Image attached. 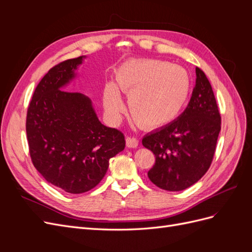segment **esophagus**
<instances>
[{
	"instance_id": "1",
	"label": "esophagus",
	"mask_w": 252,
	"mask_h": 252,
	"mask_svg": "<svg viewBox=\"0 0 252 252\" xmlns=\"http://www.w3.org/2000/svg\"><path fill=\"white\" fill-rule=\"evenodd\" d=\"M126 145L129 148H135L139 146V140L134 138V136H127L126 138Z\"/></svg>"
}]
</instances>
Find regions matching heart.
Instances as JSON below:
<instances>
[{"label":"heart","mask_w":252,"mask_h":252,"mask_svg":"<svg viewBox=\"0 0 252 252\" xmlns=\"http://www.w3.org/2000/svg\"><path fill=\"white\" fill-rule=\"evenodd\" d=\"M118 87L129 94L128 103L134 121L145 128H158L177 118L188 100L190 78L185 69L158 60H133L117 73ZM104 107L117 120L125 105L117 86L104 89Z\"/></svg>","instance_id":"1"}]
</instances>
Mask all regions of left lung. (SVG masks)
<instances>
[{"instance_id": "1", "label": "left lung", "mask_w": 252, "mask_h": 252, "mask_svg": "<svg viewBox=\"0 0 252 252\" xmlns=\"http://www.w3.org/2000/svg\"><path fill=\"white\" fill-rule=\"evenodd\" d=\"M195 85L179 119L145 135L142 144L154 152L156 163L148 171L154 184L181 191L207 172L220 130V116L212 87L201 68H195Z\"/></svg>"}]
</instances>
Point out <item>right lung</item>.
Wrapping results in <instances>:
<instances>
[{"mask_svg": "<svg viewBox=\"0 0 252 252\" xmlns=\"http://www.w3.org/2000/svg\"><path fill=\"white\" fill-rule=\"evenodd\" d=\"M84 57L53 66L37 84L26 118L35 169L68 193L89 191L102 181L109 159L125 148V136L98 121L87 96L61 90L74 78Z\"/></svg>", "mask_w": 252, "mask_h": 252, "instance_id": "1", "label": "right lung"}]
</instances>
